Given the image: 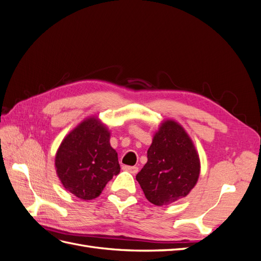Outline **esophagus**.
<instances>
[{"label":"esophagus","mask_w":261,"mask_h":261,"mask_svg":"<svg viewBox=\"0 0 261 261\" xmlns=\"http://www.w3.org/2000/svg\"><path fill=\"white\" fill-rule=\"evenodd\" d=\"M123 169L127 172H130L132 174H136L138 172V167H130V165H124Z\"/></svg>","instance_id":"1"}]
</instances>
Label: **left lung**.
Here are the masks:
<instances>
[{"label":"left lung","instance_id":"1","mask_svg":"<svg viewBox=\"0 0 261 261\" xmlns=\"http://www.w3.org/2000/svg\"><path fill=\"white\" fill-rule=\"evenodd\" d=\"M147 158L136 179L146 198L155 206L183 198L198 180L199 156L184 128L174 121L160 126Z\"/></svg>","mask_w":261,"mask_h":261}]
</instances>
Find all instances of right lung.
Here are the masks:
<instances>
[{"mask_svg":"<svg viewBox=\"0 0 261 261\" xmlns=\"http://www.w3.org/2000/svg\"><path fill=\"white\" fill-rule=\"evenodd\" d=\"M55 168L65 189L85 200L97 198L121 170L117 153L110 145V133L93 117L81 123L62 141Z\"/></svg>","mask_w":261,"mask_h":261,"instance_id":"add662e5","label":"right lung"}]
</instances>
